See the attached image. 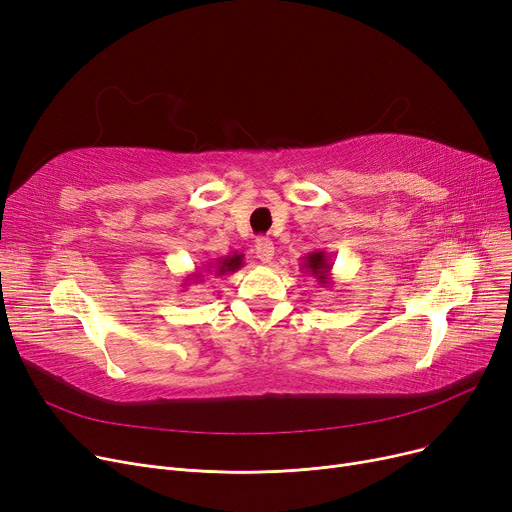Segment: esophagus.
<instances>
[{"label":"esophagus","instance_id":"34e87169","mask_svg":"<svg viewBox=\"0 0 512 512\" xmlns=\"http://www.w3.org/2000/svg\"><path fill=\"white\" fill-rule=\"evenodd\" d=\"M255 257L263 263H270L274 257V242L270 238H257L255 242Z\"/></svg>","mask_w":512,"mask_h":512}]
</instances>
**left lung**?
I'll list each match as a JSON object with an SVG mask.
<instances>
[{
	"label": "left lung",
	"instance_id": "left-lung-1",
	"mask_svg": "<svg viewBox=\"0 0 512 512\" xmlns=\"http://www.w3.org/2000/svg\"><path fill=\"white\" fill-rule=\"evenodd\" d=\"M301 270H307L319 284H324V286H328V284H332V259H330V255H326V251H321V249H317V251H313V253H309L307 257H305V263H303V267Z\"/></svg>",
	"mask_w": 512,
	"mask_h": 512
}]
</instances>
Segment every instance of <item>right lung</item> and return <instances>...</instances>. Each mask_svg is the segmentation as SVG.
Segmentation results:
<instances>
[{
  "label": "right lung",
  "mask_w": 512,
  "mask_h": 512,
  "mask_svg": "<svg viewBox=\"0 0 512 512\" xmlns=\"http://www.w3.org/2000/svg\"><path fill=\"white\" fill-rule=\"evenodd\" d=\"M245 265L242 263V255L240 253H232V255H226V257H215V259H209L207 261V270L205 272H213L215 276H226V274H234L238 272L240 267ZM188 282H203V274L201 270H197L195 274L188 276L184 280L182 286H186Z\"/></svg>",
  "instance_id": "add662e5"
}]
</instances>
